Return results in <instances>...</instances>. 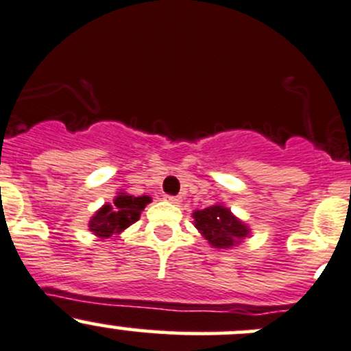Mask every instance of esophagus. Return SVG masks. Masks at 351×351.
I'll return each mask as SVG.
<instances>
[{
	"mask_svg": "<svg viewBox=\"0 0 351 351\" xmlns=\"http://www.w3.org/2000/svg\"><path fill=\"white\" fill-rule=\"evenodd\" d=\"M166 202H171V204H178L180 200H182V197H175V195H166L165 197Z\"/></svg>",
	"mask_w": 351,
	"mask_h": 351,
	"instance_id": "esophagus-1",
	"label": "esophagus"
}]
</instances>
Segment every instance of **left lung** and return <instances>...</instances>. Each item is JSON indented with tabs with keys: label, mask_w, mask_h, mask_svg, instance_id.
Returning <instances> with one entry per match:
<instances>
[{
	"label": "left lung",
	"mask_w": 351,
	"mask_h": 351,
	"mask_svg": "<svg viewBox=\"0 0 351 351\" xmlns=\"http://www.w3.org/2000/svg\"><path fill=\"white\" fill-rule=\"evenodd\" d=\"M193 219H195V228L214 247H231L247 236L246 226L239 222L229 212V208L221 205H212L204 210H197Z\"/></svg>",
	"instance_id": "left-lung-1"
}]
</instances>
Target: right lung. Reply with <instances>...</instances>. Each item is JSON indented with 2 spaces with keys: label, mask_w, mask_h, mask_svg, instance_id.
Returning a JSON list of instances; mask_svg holds the SVG:
<instances>
[{
  "label": "right lung",
  "mask_w": 351,
  "mask_h": 351,
  "mask_svg": "<svg viewBox=\"0 0 351 351\" xmlns=\"http://www.w3.org/2000/svg\"><path fill=\"white\" fill-rule=\"evenodd\" d=\"M149 202V197H132L122 193L115 198L113 205H104L91 217L90 229L100 238H110L139 221L141 212Z\"/></svg>",
  "instance_id": "add662e5"
}]
</instances>
